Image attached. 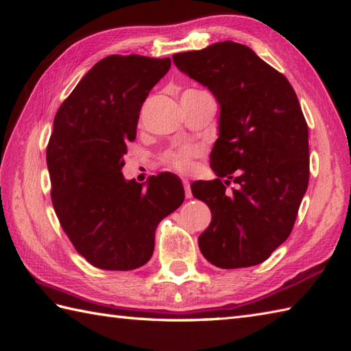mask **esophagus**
Here are the masks:
<instances>
[{
    "label": "esophagus",
    "instance_id": "1",
    "mask_svg": "<svg viewBox=\"0 0 351 351\" xmlns=\"http://www.w3.org/2000/svg\"><path fill=\"white\" fill-rule=\"evenodd\" d=\"M182 184H184V190H185V197H187V199H191V189H190V181L189 180H185V178H184V180H182Z\"/></svg>",
    "mask_w": 351,
    "mask_h": 351
}]
</instances>
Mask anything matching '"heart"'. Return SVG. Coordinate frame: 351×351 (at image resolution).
<instances>
[{
    "label": "heart",
    "mask_w": 351,
    "mask_h": 351,
    "mask_svg": "<svg viewBox=\"0 0 351 351\" xmlns=\"http://www.w3.org/2000/svg\"><path fill=\"white\" fill-rule=\"evenodd\" d=\"M199 92V90H185L184 93ZM200 155V147L197 146H181L178 149H169L161 155V161L169 169H173L180 173H187L195 166V158Z\"/></svg>",
    "instance_id": "b5f03b06"
}]
</instances>
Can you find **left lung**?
<instances>
[{
    "label": "left lung",
    "mask_w": 351,
    "mask_h": 351,
    "mask_svg": "<svg viewBox=\"0 0 351 351\" xmlns=\"http://www.w3.org/2000/svg\"><path fill=\"white\" fill-rule=\"evenodd\" d=\"M173 63L220 104L210 155L217 178L191 184L213 215L199 249L219 268L264 263L289 237L309 182L308 123L294 88L249 47L230 40L180 52ZM230 179L232 192L226 190Z\"/></svg>",
    "instance_id": "obj_1"
}]
</instances>
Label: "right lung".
Segmentation results:
<instances>
[{
    "label": "right lung",
    "mask_w": 351,
    "mask_h": 351,
    "mask_svg": "<svg viewBox=\"0 0 351 351\" xmlns=\"http://www.w3.org/2000/svg\"><path fill=\"white\" fill-rule=\"evenodd\" d=\"M170 58L108 56L63 101L47 147L51 199L73 247L102 270L128 271L151 259L158 223L184 202L180 178L147 184L122 175L141 106Z\"/></svg>",
    "instance_id": "add662e5"
}]
</instances>
